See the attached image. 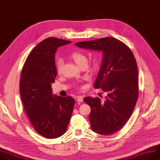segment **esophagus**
Returning <instances> with one entry per match:
<instances>
[{
	"label": "esophagus",
	"mask_w": 160,
	"mask_h": 160,
	"mask_svg": "<svg viewBox=\"0 0 160 160\" xmlns=\"http://www.w3.org/2000/svg\"><path fill=\"white\" fill-rule=\"evenodd\" d=\"M77 101L78 102H83V97H82V96H79V97H78L77 98Z\"/></svg>",
	"instance_id": "1"
}]
</instances>
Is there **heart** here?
Returning <instances> with one entry per match:
<instances>
[{"mask_svg":"<svg viewBox=\"0 0 160 160\" xmlns=\"http://www.w3.org/2000/svg\"><path fill=\"white\" fill-rule=\"evenodd\" d=\"M72 58L74 60L76 64L79 67L83 63H87L88 60L86 57L82 53L79 52H76L72 53ZM63 64V62L62 58H58L56 61V70L58 73H60L62 70V67Z\"/></svg>","mask_w":160,"mask_h":160,"instance_id":"1","label":"heart"}]
</instances>
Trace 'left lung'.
<instances>
[{
  "instance_id": "left-lung-1",
  "label": "left lung",
  "mask_w": 160,
  "mask_h": 160,
  "mask_svg": "<svg viewBox=\"0 0 160 160\" xmlns=\"http://www.w3.org/2000/svg\"><path fill=\"white\" fill-rule=\"evenodd\" d=\"M84 49L102 52L103 58L94 88L107 92L106 100L88 97L91 129L109 136L118 131L131 117L138 98V70L130 48L112 37L76 43Z\"/></svg>"
}]
</instances>
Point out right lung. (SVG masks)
<instances>
[{"label":"right lung","mask_w":160,"mask_h":160,"mask_svg":"<svg viewBox=\"0 0 160 160\" xmlns=\"http://www.w3.org/2000/svg\"><path fill=\"white\" fill-rule=\"evenodd\" d=\"M71 41L50 37L37 45L24 63L20 79V94L25 112L35 130L48 139L65 134L75 100L52 92L57 77L55 53Z\"/></svg>","instance_id":"obj_1"}]
</instances>
